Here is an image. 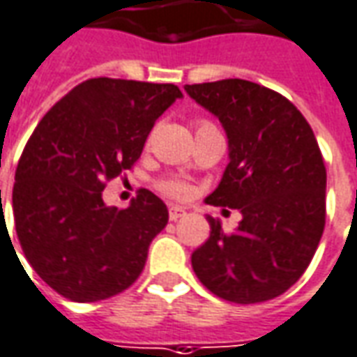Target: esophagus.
I'll list each match as a JSON object with an SVG mask.
<instances>
[{"instance_id": "34e87169", "label": "esophagus", "mask_w": 357, "mask_h": 357, "mask_svg": "<svg viewBox=\"0 0 357 357\" xmlns=\"http://www.w3.org/2000/svg\"><path fill=\"white\" fill-rule=\"evenodd\" d=\"M169 220H178L181 217H185V211L179 209V207H169Z\"/></svg>"}]
</instances>
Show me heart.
Segmentation results:
<instances>
[{"instance_id":"heart-1","label":"heart","mask_w":357,"mask_h":357,"mask_svg":"<svg viewBox=\"0 0 357 357\" xmlns=\"http://www.w3.org/2000/svg\"><path fill=\"white\" fill-rule=\"evenodd\" d=\"M203 125H209V123H203ZM203 125H199V127H203ZM158 191H162L166 197L176 199V201H185L193 195V188L185 179L178 178V176L158 179Z\"/></svg>"}]
</instances>
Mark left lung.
Returning <instances> with one entry per match:
<instances>
[{
  "mask_svg": "<svg viewBox=\"0 0 357 357\" xmlns=\"http://www.w3.org/2000/svg\"><path fill=\"white\" fill-rule=\"evenodd\" d=\"M185 91L229 137V166L205 201L242 213L234 232L207 219L209 240L191 254L193 271L230 303L280 297L309 268L326 222V168L311 125L287 97L248 79Z\"/></svg>",
  "mask_w": 357,
  "mask_h": 357,
  "instance_id": "obj_1",
  "label": "left lung"
}]
</instances>
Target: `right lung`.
I'll list each match as a JSON object with an SVG mask.
<instances>
[{
	"label": "right lung",
	"mask_w": 357,
	"mask_h": 357,
	"mask_svg": "<svg viewBox=\"0 0 357 357\" xmlns=\"http://www.w3.org/2000/svg\"><path fill=\"white\" fill-rule=\"evenodd\" d=\"M178 97L174 84L86 79L26 140L13 185L17 238L58 295L96 303L142 273L150 242L168 225L164 201L138 189L127 209H117L101 193L132 169L156 119Z\"/></svg>",
	"instance_id": "add662e5"
}]
</instances>
